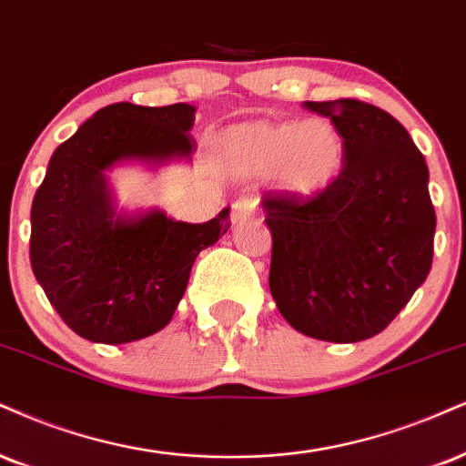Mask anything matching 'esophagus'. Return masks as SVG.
Returning <instances> with one entry per match:
<instances>
[{
  "label": "esophagus",
  "instance_id": "obj_1",
  "mask_svg": "<svg viewBox=\"0 0 466 466\" xmlns=\"http://www.w3.org/2000/svg\"><path fill=\"white\" fill-rule=\"evenodd\" d=\"M258 210V198H240L238 201L232 204V215H229V221L232 223H243L256 215Z\"/></svg>",
  "mask_w": 466,
  "mask_h": 466
}]
</instances>
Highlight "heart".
Returning a JSON list of instances; mask_svg holds the SVG:
<instances>
[{
    "label": "heart",
    "mask_w": 466,
    "mask_h": 466,
    "mask_svg": "<svg viewBox=\"0 0 466 466\" xmlns=\"http://www.w3.org/2000/svg\"><path fill=\"white\" fill-rule=\"evenodd\" d=\"M229 171L258 177L273 171L278 187L297 199H315L345 167L343 134L329 119L245 121L218 137Z\"/></svg>",
    "instance_id": "1"
}]
</instances>
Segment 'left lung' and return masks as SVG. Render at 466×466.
Wrapping results in <instances>:
<instances>
[{"mask_svg":"<svg viewBox=\"0 0 466 466\" xmlns=\"http://www.w3.org/2000/svg\"><path fill=\"white\" fill-rule=\"evenodd\" d=\"M345 141V167L319 198L262 199L268 289L297 332L329 343L380 334L431 268L436 215L421 151L395 116L358 99L304 102Z\"/></svg>","mask_w":466,"mask_h":466,"instance_id":"left-lung-1","label":"left lung"}]
</instances>
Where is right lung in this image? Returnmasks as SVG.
<instances>
[{
    "instance_id": "add662e5",
    "label": "right lung",
    "mask_w": 466,
    "mask_h": 466,
    "mask_svg": "<svg viewBox=\"0 0 466 466\" xmlns=\"http://www.w3.org/2000/svg\"><path fill=\"white\" fill-rule=\"evenodd\" d=\"M195 106L112 104L54 151L32 201L30 262L49 304L82 339L123 345L160 332L201 249L229 229V208L182 223L160 208L123 210L110 171L190 162Z\"/></svg>"
}]
</instances>
